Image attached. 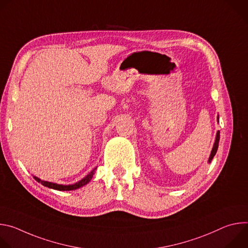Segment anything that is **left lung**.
Returning <instances> with one entry per match:
<instances>
[{"label": "left lung", "instance_id": "1", "mask_svg": "<svg viewBox=\"0 0 248 248\" xmlns=\"http://www.w3.org/2000/svg\"><path fill=\"white\" fill-rule=\"evenodd\" d=\"M217 120L219 121V116H218ZM219 141H220V131L218 130V132H217V134H216V140H215V143H214L213 148H212V151H211V154H210V157H209L208 163H211L212 159H213V158H214V156L216 155L217 150H218V147H219Z\"/></svg>", "mask_w": 248, "mask_h": 248}]
</instances>
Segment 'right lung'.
Returning <instances> with one entry per match:
<instances>
[{"instance_id": "right-lung-1", "label": "right lung", "mask_w": 248, "mask_h": 248, "mask_svg": "<svg viewBox=\"0 0 248 248\" xmlns=\"http://www.w3.org/2000/svg\"><path fill=\"white\" fill-rule=\"evenodd\" d=\"M95 170H92L84 179H82L81 181H79L78 183H76L74 185H68V186H65V185H58V184H54V183H50V182H45V181H41L40 179H38L37 176H34L35 181H37L38 183H40L42 186H46V187H49V188H53V189H56V190H60V191H67V190H75V189H78L85 185H87L91 179L93 178V174L95 173Z\"/></svg>"}]
</instances>
